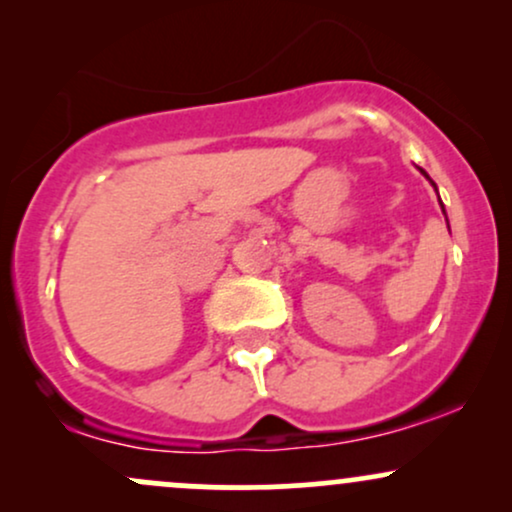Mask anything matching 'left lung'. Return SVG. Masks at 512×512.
<instances>
[{"label":"left lung","instance_id":"obj_1","mask_svg":"<svg viewBox=\"0 0 512 512\" xmlns=\"http://www.w3.org/2000/svg\"><path fill=\"white\" fill-rule=\"evenodd\" d=\"M419 170H421V173H424V178H426L428 182H431L433 187H436V182H433L431 178H428V173H426V170H424V168H419ZM436 192H438V187H436ZM438 202H440V197H438ZM440 209H443V214H445V207H443V202H440ZM445 221H448V216H445ZM448 228H450V223H448Z\"/></svg>","mask_w":512,"mask_h":512}]
</instances>
